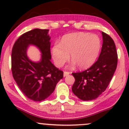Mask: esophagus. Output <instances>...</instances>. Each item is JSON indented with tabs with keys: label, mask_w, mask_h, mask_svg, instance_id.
<instances>
[{
	"label": "esophagus",
	"mask_w": 129,
	"mask_h": 129,
	"mask_svg": "<svg viewBox=\"0 0 129 129\" xmlns=\"http://www.w3.org/2000/svg\"><path fill=\"white\" fill-rule=\"evenodd\" d=\"M70 74V72H64V73H63V76L64 77H66L67 76H68Z\"/></svg>",
	"instance_id": "34e87169"
}]
</instances>
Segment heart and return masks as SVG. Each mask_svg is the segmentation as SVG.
Wrapping results in <instances>:
<instances>
[{"label": "heart", "mask_w": 129, "mask_h": 129, "mask_svg": "<svg viewBox=\"0 0 129 129\" xmlns=\"http://www.w3.org/2000/svg\"><path fill=\"white\" fill-rule=\"evenodd\" d=\"M101 40L98 36L88 33L77 32L65 35L60 42L55 43L51 49L52 58L58 68L69 60L70 54L73 60L71 65H78L84 69L91 66L98 58L101 49Z\"/></svg>", "instance_id": "obj_1"}]
</instances>
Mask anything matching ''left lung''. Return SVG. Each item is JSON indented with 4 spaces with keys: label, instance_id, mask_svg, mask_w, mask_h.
Segmentation results:
<instances>
[{
    "label": "left lung",
    "instance_id": "obj_1",
    "mask_svg": "<svg viewBox=\"0 0 129 129\" xmlns=\"http://www.w3.org/2000/svg\"><path fill=\"white\" fill-rule=\"evenodd\" d=\"M103 45L98 60L88 69L73 73L75 82L72 91L84 101L94 100L104 92L117 68V54L113 40L102 32Z\"/></svg>",
    "mask_w": 129,
    "mask_h": 129
}]
</instances>
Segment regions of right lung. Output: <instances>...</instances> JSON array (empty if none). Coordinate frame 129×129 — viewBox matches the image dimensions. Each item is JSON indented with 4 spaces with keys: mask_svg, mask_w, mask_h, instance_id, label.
Masks as SVG:
<instances>
[{
    "mask_svg": "<svg viewBox=\"0 0 129 129\" xmlns=\"http://www.w3.org/2000/svg\"><path fill=\"white\" fill-rule=\"evenodd\" d=\"M48 33V29L31 30L19 37L12 49L13 78L23 93L33 101L47 99L63 77V72L50 61L51 38ZM29 45H35L40 50L39 61L33 62L28 57Z\"/></svg>",
    "mask_w": 129,
    "mask_h": 129,
    "instance_id": "add662e5",
    "label": "right lung"
}]
</instances>
